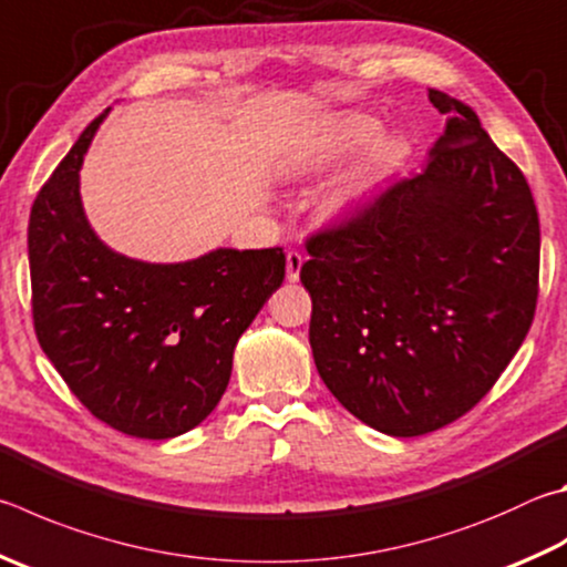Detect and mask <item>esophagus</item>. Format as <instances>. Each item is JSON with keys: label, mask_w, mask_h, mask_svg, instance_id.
I'll use <instances>...</instances> for the list:
<instances>
[{"label": "esophagus", "mask_w": 567, "mask_h": 567, "mask_svg": "<svg viewBox=\"0 0 567 567\" xmlns=\"http://www.w3.org/2000/svg\"><path fill=\"white\" fill-rule=\"evenodd\" d=\"M302 262H305V255H302L300 250H290V252H287V280H290V282L300 280Z\"/></svg>", "instance_id": "34e87169"}]
</instances>
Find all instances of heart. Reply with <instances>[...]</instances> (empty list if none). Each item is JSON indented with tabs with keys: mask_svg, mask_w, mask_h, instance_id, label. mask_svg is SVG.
Returning <instances> with one entry per match:
<instances>
[{
	"mask_svg": "<svg viewBox=\"0 0 567 567\" xmlns=\"http://www.w3.org/2000/svg\"><path fill=\"white\" fill-rule=\"evenodd\" d=\"M379 131H382L379 128V121H374L372 116H364V113H342V116L329 123L312 141L302 163L307 168L332 166V163L344 161L354 151L372 143L379 136Z\"/></svg>",
	"mask_w": 567,
	"mask_h": 567,
	"instance_id": "obj_1",
	"label": "heart"
}]
</instances>
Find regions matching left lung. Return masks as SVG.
<instances>
[{"label":"left lung","mask_w":567,"mask_h":567,"mask_svg":"<svg viewBox=\"0 0 567 567\" xmlns=\"http://www.w3.org/2000/svg\"><path fill=\"white\" fill-rule=\"evenodd\" d=\"M446 133L394 181L307 238L317 372L389 436L461 419L498 382L538 305L540 223L523 171L468 104L429 91Z\"/></svg>","instance_id":"8db88e82"}]
</instances>
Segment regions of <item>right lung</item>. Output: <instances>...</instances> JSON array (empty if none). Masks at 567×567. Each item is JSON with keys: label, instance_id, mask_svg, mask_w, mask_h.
I'll list each match as a JSON object with an SVG mask.
<instances>
[{"label": "right lung", "instance_id": "obj_1", "mask_svg": "<svg viewBox=\"0 0 567 567\" xmlns=\"http://www.w3.org/2000/svg\"><path fill=\"white\" fill-rule=\"evenodd\" d=\"M101 113L41 185L29 215L34 332L81 404L136 439L185 434L218 406L233 349L285 280L282 248L183 265L111 252L89 228L79 168Z\"/></svg>", "mask_w": 567, "mask_h": 567}]
</instances>
